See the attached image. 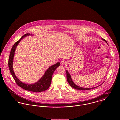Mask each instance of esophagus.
<instances>
[{
    "label": "esophagus",
    "instance_id": "34e87169",
    "mask_svg": "<svg viewBox=\"0 0 120 120\" xmlns=\"http://www.w3.org/2000/svg\"><path fill=\"white\" fill-rule=\"evenodd\" d=\"M66 63H66V62L65 61H62L61 62L60 64H61V65H65Z\"/></svg>",
    "mask_w": 120,
    "mask_h": 120
}]
</instances>
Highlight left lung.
Masks as SVG:
<instances>
[{"label":"left lung","instance_id":"obj_1","mask_svg":"<svg viewBox=\"0 0 120 120\" xmlns=\"http://www.w3.org/2000/svg\"><path fill=\"white\" fill-rule=\"evenodd\" d=\"M103 40L104 41H105L106 42H107L106 40L104 39H103ZM66 73H67V80L68 82L69 85L71 86L73 88H74L75 89H76V90H91L92 89H94V88H82V87H79L78 86H76V85H75L74 83H73L72 80L71 79V76L70 75V74L68 72V71H66ZM103 84H102L101 85H102ZM101 85H99V86H98L96 87H98V86H101Z\"/></svg>","mask_w":120,"mask_h":120}]
</instances>
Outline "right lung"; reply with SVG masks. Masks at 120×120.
<instances>
[{"label":"right lung","instance_id":"right-lung-1","mask_svg":"<svg viewBox=\"0 0 120 120\" xmlns=\"http://www.w3.org/2000/svg\"><path fill=\"white\" fill-rule=\"evenodd\" d=\"M30 34L29 33L24 34L23 36L19 40L16 42L12 46L10 53L9 57L8 59V68L9 69L11 74L18 86L22 88L23 89L28 91L34 92H40L45 91L49 87L51 83L52 77V74L54 71L59 66L60 63H57L56 64L51 66L48 69V70L46 71L45 73L42 76V77L37 82L34 83V84H25L22 82L20 80H19L14 74L12 68V62L14 57V54L17 45L20 42L21 40L24 37Z\"/></svg>","mask_w":120,"mask_h":120}]
</instances>
